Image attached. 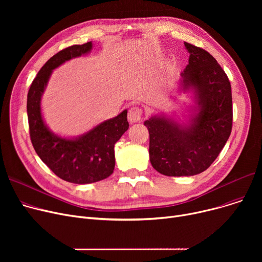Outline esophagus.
Segmentation results:
<instances>
[{
    "label": "esophagus",
    "mask_w": 262,
    "mask_h": 262,
    "mask_svg": "<svg viewBox=\"0 0 262 262\" xmlns=\"http://www.w3.org/2000/svg\"><path fill=\"white\" fill-rule=\"evenodd\" d=\"M142 114H143L142 108H140L138 106L130 107L128 110V115H127L128 121L130 123H136V122L140 121L142 119Z\"/></svg>",
    "instance_id": "obj_1"
}]
</instances>
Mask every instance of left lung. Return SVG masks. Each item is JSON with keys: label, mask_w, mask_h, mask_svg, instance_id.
Instances as JSON below:
<instances>
[{"label": "left lung", "mask_w": 262, "mask_h": 262, "mask_svg": "<svg viewBox=\"0 0 262 262\" xmlns=\"http://www.w3.org/2000/svg\"><path fill=\"white\" fill-rule=\"evenodd\" d=\"M189 64L182 73L184 90L193 89L199 113L190 125L164 116L144 122L149 133V160L167 176H192L207 170L228 140L232 126L229 79L212 55L185 42Z\"/></svg>", "instance_id": "left-lung-1"}]
</instances>
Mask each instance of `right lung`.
Segmentation results:
<instances>
[{"mask_svg": "<svg viewBox=\"0 0 262 262\" xmlns=\"http://www.w3.org/2000/svg\"><path fill=\"white\" fill-rule=\"evenodd\" d=\"M91 49L90 41L55 54L40 69L27 93L30 136L36 153L54 174L73 184H91L113 174L116 164L115 144L129 126L127 110L75 139H66L53 134L43 122L40 101L52 71L67 60L89 53Z\"/></svg>", "mask_w": 262, "mask_h": 262, "instance_id": "obj_1", "label": "right lung"}]
</instances>
